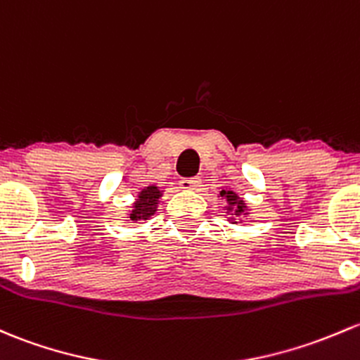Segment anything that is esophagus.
<instances>
[{
  "mask_svg": "<svg viewBox=\"0 0 360 360\" xmlns=\"http://www.w3.org/2000/svg\"><path fill=\"white\" fill-rule=\"evenodd\" d=\"M179 186H181V190H184V191H196L200 186H202V181H200V177H191V179H181Z\"/></svg>",
  "mask_w": 360,
  "mask_h": 360,
  "instance_id": "1",
  "label": "esophagus"
}]
</instances>
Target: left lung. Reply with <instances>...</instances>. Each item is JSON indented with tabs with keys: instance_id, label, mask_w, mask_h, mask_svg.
I'll return each instance as SVG.
<instances>
[{
	"instance_id": "8db88e82",
	"label": "left lung",
	"mask_w": 360,
	"mask_h": 360,
	"mask_svg": "<svg viewBox=\"0 0 360 360\" xmlns=\"http://www.w3.org/2000/svg\"><path fill=\"white\" fill-rule=\"evenodd\" d=\"M219 195H221L222 198L226 200V203H228L226 210H228V214L231 215V217H229L231 224H236V219H234V217H241V215H247V212H248L247 203H245L243 198H240V196H238V193H234L231 190H222L221 193H219Z\"/></svg>"
}]
</instances>
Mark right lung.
<instances>
[{"mask_svg": "<svg viewBox=\"0 0 360 360\" xmlns=\"http://www.w3.org/2000/svg\"><path fill=\"white\" fill-rule=\"evenodd\" d=\"M162 198V190L155 184H150V186L143 188L139 191L138 198L132 203L129 215L131 221H146L150 215H153L158 209V203H160Z\"/></svg>", "mask_w": 360, "mask_h": 360, "instance_id": "add662e5", "label": "right lung"}]
</instances>
